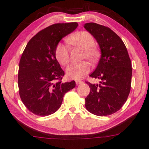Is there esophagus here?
Returning a JSON list of instances; mask_svg holds the SVG:
<instances>
[{
	"instance_id": "34e87169",
	"label": "esophagus",
	"mask_w": 149,
	"mask_h": 149,
	"mask_svg": "<svg viewBox=\"0 0 149 149\" xmlns=\"http://www.w3.org/2000/svg\"><path fill=\"white\" fill-rule=\"evenodd\" d=\"M75 83H76V85H80V84H82L83 83V81H79V80H77V81H75Z\"/></svg>"
}]
</instances>
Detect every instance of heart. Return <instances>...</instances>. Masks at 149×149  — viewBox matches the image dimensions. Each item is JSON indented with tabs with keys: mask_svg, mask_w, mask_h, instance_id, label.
I'll list each match as a JSON object with an SVG mask.
<instances>
[{
	"mask_svg": "<svg viewBox=\"0 0 149 149\" xmlns=\"http://www.w3.org/2000/svg\"><path fill=\"white\" fill-rule=\"evenodd\" d=\"M68 43L84 50L83 58L90 62H94L97 58L99 52L94 47L95 41L93 37L87 31H79L71 35L67 39ZM55 55L58 61L62 65H66L70 61L69 50L63 43L57 45ZM90 71V66L87 62L72 64L67 67L66 75L70 79H80Z\"/></svg>",
	"mask_w": 149,
	"mask_h": 149,
	"instance_id": "heart-1",
	"label": "heart"
}]
</instances>
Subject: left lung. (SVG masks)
<instances>
[{"label":"left lung","mask_w":149,"mask_h":149,"mask_svg":"<svg viewBox=\"0 0 149 149\" xmlns=\"http://www.w3.org/2000/svg\"><path fill=\"white\" fill-rule=\"evenodd\" d=\"M99 45L101 56L90 76L99 84L86 82L90 87L85 107L92 114L105 116L119 110L127 100L132 84V62L125 45L109 27L93 23L84 25Z\"/></svg>","instance_id":"1"}]
</instances>
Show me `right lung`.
<instances>
[{
  "label": "right lung",
  "mask_w": 149,
  "mask_h": 149,
  "mask_svg": "<svg viewBox=\"0 0 149 149\" xmlns=\"http://www.w3.org/2000/svg\"><path fill=\"white\" fill-rule=\"evenodd\" d=\"M77 26L76 22L52 25L33 37L25 48L19 64V94L35 115L47 116L56 112L65 93L75 86V81L62 82L64 72L55 50L63 37Z\"/></svg>",
  "instance_id": "obj_1"
}]
</instances>
